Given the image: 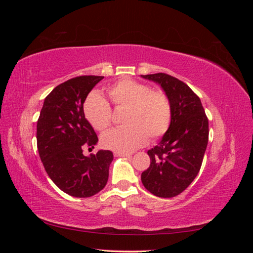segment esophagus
Returning <instances> with one entry per match:
<instances>
[{"mask_svg":"<svg viewBox=\"0 0 253 253\" xmlns=\"http://www.w3.org/2000/svg\"><path fill=\"white\" fill-rule=\"evenodd\" d=\"M115 156L117 157H131L132 155L129 153H122V152H115Z\"/></svg>","mask_w":253,"mask_h":253,"instance_id":"34e87169","label":"esophagus"}]
</instances>
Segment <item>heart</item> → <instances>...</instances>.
I'll return each instance as SVG.
<instances>
[{"label": "heart", "instance_id": "b5f03b06", "mask_svg": "<svg viewBox=\"0 0 253 253\" xmlns=\"http://www.w3.org/2000/svg\"><path fill=\"white\" fill-rule=\"evenodd\" d=\"M108 95L115 108H126L122 127L113 128L101 137L104 148L128 153L144 145L151 139L163 136L171 122V104L162 90L132 79H122L108 88ZM84 115L96 131L103 132L112 121L108 101L98 93H90L83 105Z\"/></svg>", "mask_w": 253, "mask_h": 253}]
</instances>
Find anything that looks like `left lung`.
I'll return each instance as SVG.
<instances>
[{
	"label": "left lung",
	"instance_id": "left-lung-1",
	"mask_svg": "<svg viewBox=\"0 0 253 253\" xmlns=\"http://www.w3.org/2000/svg\"><path fill=\"white\" fill-rule=\"evenodd\" d=\"M157 83L171 104L169 128L148 151L151 165L141 174L144 188L158 197H174L187 189L202 167L209 122L201 99L186 83L164 73L141 75Z\"/></svg>",
	"mask_w": 253,
	"mask_h": 253
}]
</instances>
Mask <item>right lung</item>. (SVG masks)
I'll list each match as a JSON object with an SVG mask.
<instances>
[{"mask_svg": "<svg viewBox=\"0 0 253 253\" xmlns=\"http://www.w3.org/2000/svg\"><path fill=\"white\" fill-rule=\"evenodd\" d=\"M102 76H80L53 88L44 99L37 124V144L40 158L55 185L74 197H89L108 182L113 153L94 149L98 137L84 116L83 104Z\"/></svg>", "mask_w": 253, "mask_h": 253, "instance_id": "obj_1", "label": "right lung"}]
</instances>
